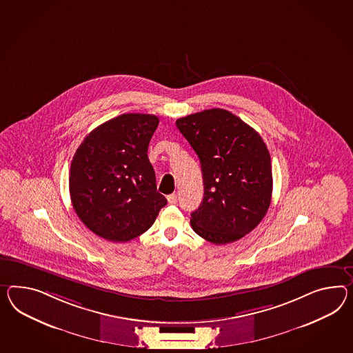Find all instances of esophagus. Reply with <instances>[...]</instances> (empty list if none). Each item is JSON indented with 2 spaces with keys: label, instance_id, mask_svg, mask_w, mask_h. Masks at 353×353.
<instances>
[{
  "label": "esophagus",
  "instance_id": "1",
  "mask_svg": "<svg viewBox=\"0 0 353 353\" xmlns=\"http://www.w3.org/2000/svg\"><path fill=\"white\" fill-rule=\"evenodd\" d=\"M168 202H169L170 205H175V203L178 202V197H176V194H170V196H168Z\"/></svg>",
  "mask_w": 353,
  "mask_h": 353
}]
</instances>
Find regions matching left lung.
Segmentation results:
<instances>
[{"instance_id":"left-lung-1","label":"left lung","mask_w":353,"mask_h":353,"mask_svg":"<svg viewBox=\"0 0 353 353\" xmlns=\"http://www.w3.org/2000/svg\"><path fill=\"white\" fill-rule=\"evenodd\" d=\"M176 127L199 156L203 176L205 196L190 225L211 243L241 239L260 224L272 201V159L261 136L223 109L178 119Z\"/></svg>"}]
</instances>
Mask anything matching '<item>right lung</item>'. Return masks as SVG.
I'll list each match as a JSON object with an SVG mask.
<instances>
[{
    "label": "right lung",
    "instance_id": "obj_1",
    "mask_svg": "<svg viewBox=\"0 0 353 353\" xmlns=\"http://www.w3.org/2000/svg\"><path fill=\"white\" fill-rule=\"evenodd\" d=\"M157 125L154 115L123 114L93 129L72 157V208L84 225L110 242L145 233L168 203L147 156Z\"/></svg>",
    "mask_w": 353,
    "mask_h": 353
}]
</instances>
